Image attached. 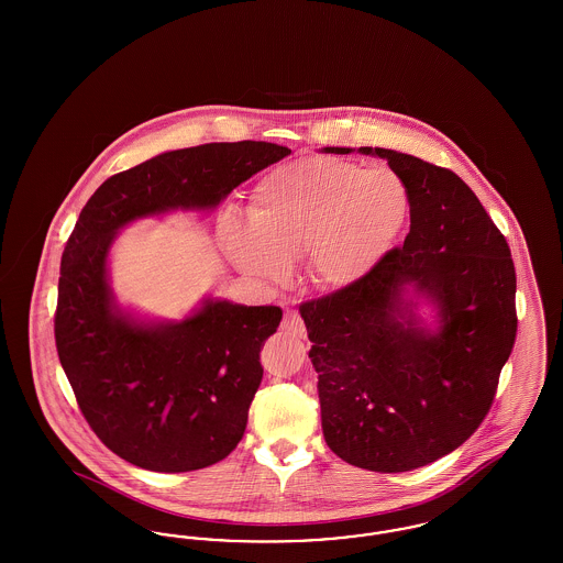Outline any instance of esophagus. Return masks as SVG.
<instances>
[{
    "label": "esophagus",
    "instance_id": "34e87169",
    "mask_svg": "<svg viewBox=\"0 0 563 563\" xmlns=\"http://www.w3.org/2000/svg\"><path fill=\"white\" fill-rule=\"evenodd\" d=\"M283 329H285V331H289V333L295 335V338H303V333H306L303 321L299 319V314H297V310H295L294 306H287V310H285Z\"/></svg>",
    "mask_w": 563,
    "mask_h": 563
}]
</instances>
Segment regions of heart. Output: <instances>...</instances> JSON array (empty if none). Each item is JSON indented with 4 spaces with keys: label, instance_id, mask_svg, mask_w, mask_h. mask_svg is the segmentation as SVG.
<instances>
[{
    "label": "heart",
    "instance_id": "1",
    "mask_svg": "<svg viewBox=\"0 0 563 563\" xmlns=\"http://www.w3.org/2000/svg\"><path fill=\"white\" fill-rule=\"evenodd\" d=\"M251 228H234L225 249L239 268L278 278L303 255L322 289L363 280L399 239L409 191L388 168L340 158H301L264 175L249 198Z\"/></svg>",
    "mask_w": 563,
    "mask_h": 563
}]
</instances>
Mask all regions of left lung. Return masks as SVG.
<instances>
[{
    "label": "left lung",
    "instance_id": "left-lung-1",
    "mask_svg": "<svg viewBox=\"0 0 563 563\" xmlns=\"http://www.w3.org/2000/svg\"><path fill=\"white\" fill-rule=\"evenodd\" d=\"M350 154V147H324ZM409 191L411 228L363 280L299 306L333 454L405 473L460 448L487 416L517 333L509 242L454 170L382 147ZM409 284L438 306L420 328Z\"/></svg>",
    "mask_w": 563,
    "mask_h": 563
}]
</instances>
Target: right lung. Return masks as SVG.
Returning a JSON list of instances; mask_svg holds the SVG:
<instances>
[{
	"mask_svg": "<svg viewBox=\"0 0 563 563\" xmlns=\"http://www.w3.org/2000/svg\"><path fill=\"white\" fill-rule=\"evenodd\" d=\"M289 154L266 141L166 152L109 177L81 209L60 257L56 352L90 429L134 466L188 473L239 445L283 310L205 299L186 321L136 322L113 303L109 246L134 219L213 209Z\"/></svg>",
	"mask_w": 563,
	"mask_h": 563,
	"instance_id": "obj_1",
	"label": "right lung"
}]
</instances>
